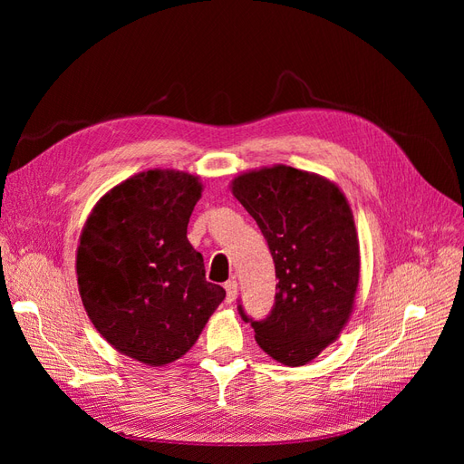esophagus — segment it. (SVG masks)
Wrapping results in <instances>:
<instances>
[{
  "instance_id": "1",
  "label": "esophagus",
  "mask_w": 464,
  "mask_h": 464,
  "mask_svg": "<svg viewBox=\"0 0 464 464\" xmlns=\"http://www.w3.org/2000/svg\"><path fill=\"white\" fill-rule=\"evenodd\" d=\"M224 288H227V302H228V304L234 302L236 296H237V283H236V280H234V278L228 280V283L224 285Z\"/></svg>"
}]
</instances>
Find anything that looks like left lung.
Listing matches in <instances>:
<instances>
[{
	"label": "left lung",
	"mask_w": 464,
	"mask_h": 464,
	"mask_svg": "<svg viewBox=\"0 0 464 464\" xmlns=\"http://www.w3.org/2000/svg\"><path fill=\"white\" fill-rule=\"evenodd\" d=\"M234 198L256 218L276 273L271 314L251 321L256 341L285 366H304L343 333L360 283L353 208L331 179L275 164L232 179Z\"/></svg>",
	"instance_id": "obj_1"
}]
</instances>
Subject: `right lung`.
<instances>
[{
    "mask_svg": "<svg viewBox=\"0 0 464 464\" xmlns=\"http://www.w3.org/2000/svg\"><path fill=\"white\" fill-rule=\"evenodd\" d=\"M203 186L179 170H147L91 210L77 247V285L96 331L147 366L184 356L227 296L207 283L188 222Z\"/></svg>",
    "mask_w": 464,
    "mask_h": 464,
    "instance_id": "1",
    "label": "right lung"
}]
</instances>
